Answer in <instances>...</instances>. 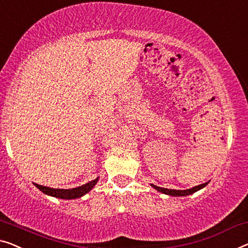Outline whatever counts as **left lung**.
<instances>
[{
    "label": "left lung",
    "instance_id": "1",
    "mask_svg": "<svg viewBox=\"0 0 248 248\" xmlns=\"http://www.w3.org/2000/svg\"><path fill=\"white\" fill-rule=\"evenodd\" d=\"M208 183H205V184H202V185H198V186L190 188V189H185V190H176V189H167V188H162V187H158V186H155V185H151L155 189H157L158 191H160L162 194H166V195H170V196H187V195H190V194H194L196 191L202 189V188H204L206 185Z\"/></svg>",
    "mask_w": 248,
    "mask_h": 248
}]
</instances>
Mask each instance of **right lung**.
Segmentation results:
<instances>
[{"label":"right lung","instance_id":"obj_1","mask_svg":"<svg viewBox=\"0 0 248 248\" xmlns=\"http://www.w3.org/2000/svg\"><path fill=\"white\" fill-rule=\"evenodd\" d=\"M98 182V178H95L92 182H89L86 185H82V186L77 187V188H72V189H55V188H50V187H46V186H41V185L34 184L36 188H39L42 193L53 196V197L57 198H62V199H75V198H79L82 197L83 195H86L89 193L95 184Z\"/></svg>","mask_w":248,"mask_h":248}]
</instances>
